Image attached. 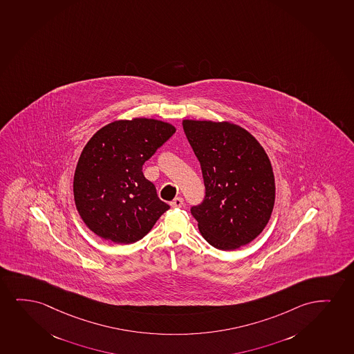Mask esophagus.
Listing matches in <instances>:
<instances>
[{
    "label": "esophagus",
    "instance_id": "34e87169",
    "mask_svg": "<svg viewBox=\"0 0 354 354\" xmlns=\"http://www.w3.org/2000/svg\"><path fill=\"white\" fill-rule=\"evenodd\" d=\"M170 207H184V199L181 197L175 198L174 201L170 202Z\"/></svg>",
    "mask_w": 354,
    "mask_h": 354
}]
</instances>
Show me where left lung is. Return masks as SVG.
<instances>
[{
	"label": "left lung",
	"mask_w": 354,
	"mask_h": 354,
	"mask_svg": "<svg viewBox=\"0 0 354 354\" xmlns=\"http://www.w3.org/2000/svg\"><path fill=\"white\" fill-rule=\"evenodd\" d=\"M185 134L202 168L205 197L191 207L203 238L232 251L251 243L270 220L275 179L252 134L227 121L184 120Z\"/></svg>",
	"instance_id": "1"
}]
</instances>
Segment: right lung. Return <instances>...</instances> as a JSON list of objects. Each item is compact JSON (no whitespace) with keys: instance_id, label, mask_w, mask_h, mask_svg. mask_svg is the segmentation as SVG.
Returning a JSON list of instances; mask_svg holds the SVG:
<instances>
[{"instance_id":"obj_1","label":"right lung","mask_w":354,"mask_h":354,"mask_svg":"<svg viewBox=\"0 0 354 354\" xmlns=\"http://www.w3.org/2000/svg\"><path fill=\"white\" fill-rule=\"evenodd\" d=\"M175 133L160 120H118L92 136L79 157L74 202L84 223L102 239L144 238L169 205L142 174V165Z\"/></svg>"}]
</instances>
